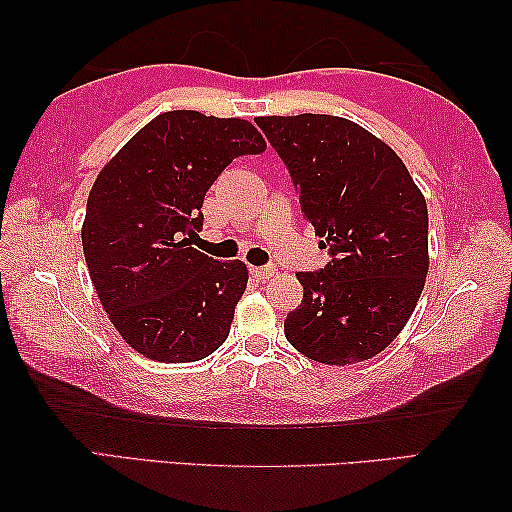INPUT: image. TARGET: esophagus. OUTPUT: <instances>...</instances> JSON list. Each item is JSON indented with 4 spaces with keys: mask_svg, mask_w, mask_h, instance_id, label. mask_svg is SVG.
I'll return each mask as SVG.
<instances>
[{
    "mask_svg": "<svg viewBox=\"0 0 512 512\" xmlns=\"http://www.w3.org/2000/svg\"><path fill=\"white\" fill-rule=\"evenodd\" d=\"M276 267L274 265H263V267H251V274L256 276V279H270V276H274Z\"/></svg>",
    "mask_w": 512,
    "mask_h": 512,
    "instance_id": "1",
    "label": "esophagus"
}]
</instances>
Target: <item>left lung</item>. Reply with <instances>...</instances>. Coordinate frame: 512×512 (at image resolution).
Segmentation results:
<instances>
[{
	"instance_id": "obj_1",
	"label": "left lung",
	"mask_w": 512,
	"mask_h": 512,
	"mask_svg": "<svg viewBox=\"0 0 512 512\" xmlns=\"http://www.w3.org/2000/svg\"><path fill=\"white\" fill-rule=\"evenodd\" d=\"M286 163L301 213L331 261L297 272L304 299L286 338L324 365L379 354L413 315L429 272V211L401 158L335 115L256 117Z\"/></svg>"
}]
</instances>
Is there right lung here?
<instances>
[{
	"label": "right lung",
	"mask_w": 512,
	"mask_h": 512,
	"mask_svg": "<svg viewBox=\"0 0 512 512\" xmlns=\"http://www.w3.org/2000/svg\"><path fill=\"white\" fill-rule=\"evenodd\" d=\"M240 117L167 111L145 124L92 183L83 256L127 345L158 363L211 356L229 335L247 265L190 247L208 188L233 158L265 152Z\"/></svg>",
	"instance_id": "add662e5"
}]
</instances>
